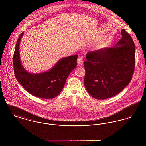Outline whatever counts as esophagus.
Returning <instances> with one entry per match:
<instances>
[{"mask_svg":"<svg viewBox=\"0 0 146 146\" xmlns=\"http://www.w3.org/2000/svg\"><path fill=\"white\" fill-rule=\"evenodd\" d=\"M83 60L82 58H79L77 60V65L78 66H82L83 65Z\"/></svg>","mask_w":146,"mask_h":146,"instance_id":"esophagus-1","label":"esophagus"}]
</instances>
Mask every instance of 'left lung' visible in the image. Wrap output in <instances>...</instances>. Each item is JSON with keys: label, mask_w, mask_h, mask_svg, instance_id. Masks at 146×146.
Wrapping results in <instances>:
<instances>
[{"label": "left lung", "mask_w": 146, "mask_h": 146, "mask_svg": "<svg viewBox=\"0 0 146 146\" xmlns=\"http://www.w3.org/2000/svg\"><path fill=\"white\" fill-rule=\"evenodd\" d=\"M121 35L116 46L90 51L86 55L84 85L95 98L114 96L132 79L136 61L135 45L125 29L121 31Z\"/></svg>", "instance_id": "left-lung-1"}]
</instances>
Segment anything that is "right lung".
Masks as SVG:
<instances>
[{"label":"right lung","instance_id":"right-lung-1","mask_svg":"<svg viewBox=\"0 0 146 146\" xmlns=\"http://www.w3.org/2000/svg\"><path fill=\"white\" fill-rule=\"evenodd\" d=\"M22 32L17 39L13 56L14 73L22 86L31 95L43 98H53L62 90L70 73L76 66L78 55L60 60L51 70L40 74L27 72L22 66L19 53Z\"/></svg>","mask_w":146,"mask_h":146}]
</instances>
